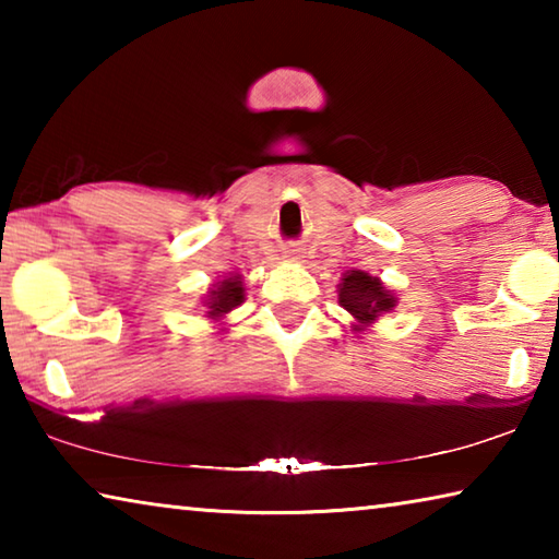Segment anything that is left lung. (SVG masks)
<instances>
[{"instance_id": "1", "label": "left lung", "mask_w": 559, "mask_h": 559, "mask_svg": "<svg viewBox=\"0 0 559 559\" xmlns=\"http://www.w3.org/2000/svg\"><path fill=\"white\" fill-rule=\"evenodd\" d=\"M340 306L353 313L359 323H372L377 316L394 308V298L377 278L362 271H353L345 273L340 283Z\"/></svg>"}]
</instances>
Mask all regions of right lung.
<instances>
[{
    "label": "right lung",
    "mask_w": 559,
    "mask_h": 559,
    "mask_svg": "<svg viewBox=\"0 0 559 559\" xmlns=\"http://www.w3.org/2000/svg\"><path fill=\"white\" fill-rule=\"evenodd\" d=\"M243 300V288H241V281L239 278H224L219 286L214 290H210V298H206V313L210 318H219L224 313H229L231 308L239 306Z\"/></svg>",
    "instance_id": "add662e5"
}]
</instances>
